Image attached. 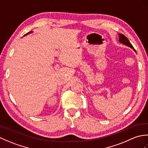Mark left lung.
<instances>
[{"label":"left lung","instance_id":"left-lung-1","mask_svg":"<svg viewBox=\"0 0 148 148\" xmlns=\"http://www.w3.org/2000/svg\"><path fill=\"white\" fill-rule=\"evenodd\" d=\"M119 40L121 43L123 44V45H126L128 47H130V48H132L134 51H136V50L134 49L133 46L132 45V44L130 42L129 40H128L124 35H123V34H119Z\"/></svg>","mask_w":148,"mask_h":148}]
</instances>
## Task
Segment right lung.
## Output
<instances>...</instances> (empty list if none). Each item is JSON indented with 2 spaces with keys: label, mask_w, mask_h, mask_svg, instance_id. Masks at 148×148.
Masks as SVG:
<instances>
[{
  "label": "right lung",
  "mask_w": 148,
  "mask_h": 148,
  "mask_svg": "<svg viewBox=\"0 0 148 148\" xmlns=\"http://www.w3.org/2000/svg\"><path fill=\"white\" fill-rule=\"evenodd\" d=\"M31 32H28L27 34H27H30V33H31Z\"/></svg>",
  "instance_id": "1"
}]
</instances>
